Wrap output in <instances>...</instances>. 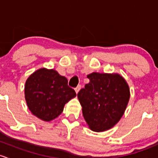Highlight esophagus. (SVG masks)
Masks as SVG:
<instances>
[{
    "instance_id": "obj_1",
    "label": "esophagus",
    "mask_w": 158,
    "mask_h": 158,
    "mask_svg": "<svg viewBox=\"0 0 158 158\" xmlns=\"http://www.w3.org/2000/svg\"><path fill=\"white\" fill-rule=\"evenodd\" d=\"M81 85H78V86H77V87H76L75 89H74V90H75V92H76V94H77V93L79 92V90H81Z\"/></svg>"
}]
</instances>
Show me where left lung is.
I'll use <instances>...</instances> for the list:
<instances>
[{"label":"left lung","mask_w":158,"mask_h":158,"mask_svg":"<svg viewBox=\"0 0 158 158\" xmlns=\"http://www.w3.org/2000/svg\"><path fill=\"white\" fill-rule=\"evenodd\" d=\"M87 78L90 82L77 94L83 115L91 130L104 131L113 128L124 114L129 87L118 74L93 72Z\"/></svg>","instance_id":"obj_1"}]
</instances>
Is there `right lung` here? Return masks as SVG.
Instances as JSON below:
<instances>
[{
	"label": "right lung",
	"instance_id": "1",
	"mask_svg": "<svg viewBox=\"0 0 158 158\" xmlns=\"http://www.w3.org/2000/svg\"><path fill=\"white\" fill-rule=\"evenodd\" d=\"M25 99L31 113L49 122L57 118L65 103L76 97L68 87V80L54 69L40 68L28 77L25 84Z\"/></svg>",
	"mask_w": 158,
	"mask_h": 158
}]
</instances>
